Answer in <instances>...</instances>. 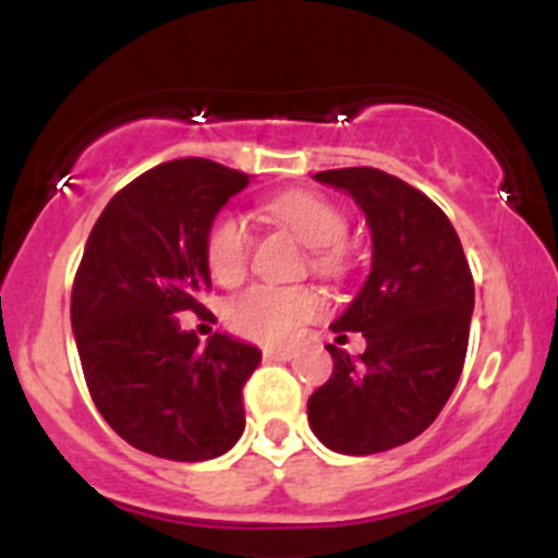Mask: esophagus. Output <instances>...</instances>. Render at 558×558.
Segmentation results:
<instances>
[{
  "instance_id": "obj_1",
  "label": "esophagus",
  "mask_w": 558,
  "mask_h": 558,
  "mask_svg": "<svg viewBox=\"0 0 558 558\" xmlns=\"http://www.w3.org/2000/svg\"><path fill=\"white\" fill-rule=\"evenodd\" d=\"M264 356H267V360L289 362L291 356H296V351L294 349H286V345H267V349H264Z\"/></svg>"
}]
</instances>
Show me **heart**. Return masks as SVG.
I'll return each mask as SVG.
<instances>
[{"label":"heart","mask_w":558,"mask_h":558,"mask_svg":"<svg viewBox=\"0 0 558 558\" xmlns=\"http://www.w3.org/2000/svg\"><path fill=\"white\" fill-rule=\"evenodd\" d=\"M264 213L311 247L313 272L324 278H340L345 272V213L332 198L316 191H289L269 198ZM251 247L245 220L231 213L213 218L204 234V258L213 278L223 286L240 283L251 264ZM322 307V296L311 286L256 283L226 305V324L245 340L289 343L296 329L316 318Z\"/></svg>","instance_id":"1"}]
</instances>
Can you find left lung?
<instances>
[{
  "label": "left lung",
  "mask_w": 558,
  "mask_h": 558,
  "mask_svg": "<svg viewBox=\"0 0 558 558\" xmlns=\"http://www.w3.org/2000/svg\"><path fill=\"white\" fill-rule=\"evenodd\" d=\"M365 213L373 264L332 332H362L360 360L335 343L332 376L307 398L324 447L373 456L416 439L461 378L474 311V280L450 218L425 193L387 171H318Z\"/></svg>",
  "instance_id": "1"
}]
</instances>
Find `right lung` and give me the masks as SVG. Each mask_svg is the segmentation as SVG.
Segmentation results:
<instances>
[{"mask_svg":"<svg viewBox=\"0 0 558 558\" xmlns=\"http://www.w3.org/2000/svg\"><path fill=\"white\" fill-rule=\"evenodd\" d=\"M247 182L204 158L144 171L106 204L75 272L70 322L92 400L128 445L166 461L218 458L245 430L242 387L262 351L220 332L198 345L177 316L204 311V234Z\"/></svg>","mask_w":558,"mask_h":558,"instance_id":"add662e5","label":"right lung"}]
</instances>
